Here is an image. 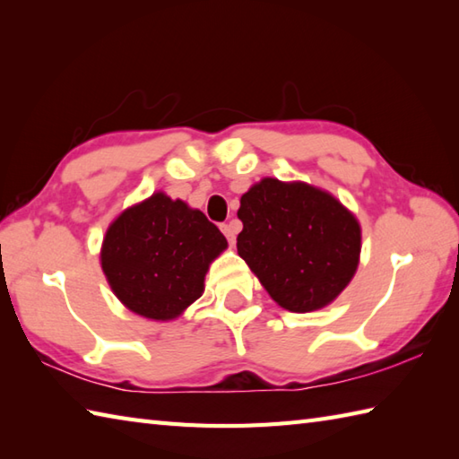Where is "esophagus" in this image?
<instances>
[{
    "instance_id": "obj_1",
    "label": "esophagus",
    "mask_w": 459,
    "mask_h": 459,
    "mask_svg": "<svg viewBox=\"0 0 459 459\" xmlns=\"http://www.w3.org/2000/svg\"><path fill=\"white\" fill-rule=\"evenodd\" d=\"M221 230L224 232V237L230 242V247L235 245V238H237V227L235 222H227V224H221Z\"/></svg>"
}]
</instances>
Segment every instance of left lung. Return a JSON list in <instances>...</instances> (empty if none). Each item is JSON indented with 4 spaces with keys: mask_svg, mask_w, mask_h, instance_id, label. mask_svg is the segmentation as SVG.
Here are the masks:
<instances>
[{
    "mask_svg": "<svg viewBox=\"0 0 459 459\" xmlns=\"http://www.w3.org/2000/svg\"><path fill=\"white\" fill-rule=\"evenodd\" d=\"M238 256L280 307L329 306L353 280L360 224L329 191L264 178L240 197Z\"/></svg>",
    "mask_w": 459,
    "mask_h": 459,
    "instance_id": "1",
    "label": "left lung"
}]
</instances>
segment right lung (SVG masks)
Segmentation results:
<instances>
[{
    "instance_id": "1",
    "label": "right lung",
    "mask_w": 459,
    "mask_h": 459,
    "mask_svg": "<svg viewBox=\"0 0 459 459\" xmlns=\"http://www.w3.org/2000/svg\"><path fill=\"white\" fill-rule=\"evenodd\" d=\"M227 247L199 209L158 191L110 222L100 266L114 296L130 311L171 321L203 296L211 262Z\"/></svg>"
}]
</instances>
